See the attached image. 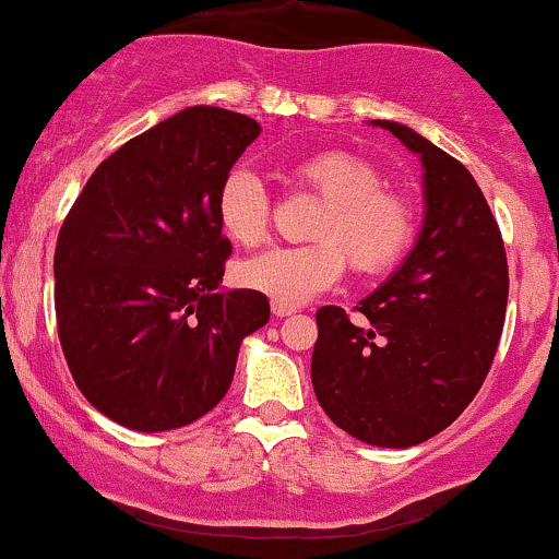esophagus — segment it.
Returning a JSON list of instances; mask_svg holds the SVG:
<instances>
[{
	"mask_svg": "<svg viewBox=\"0 0 559 559\" xmlns=\"http://www.w3.org/2000/svg\"><path fill=\"white\" fill-rule=\"evenodd\" d=\"M272 314L274 317H290V314H296V306H290V304H280V301H272Z\"/></svg>",
	"mask_w": 559,
	"mask_h": 559,
	"instance_id": "34e87169",
	"label": "esophagus"
}]
</instances>
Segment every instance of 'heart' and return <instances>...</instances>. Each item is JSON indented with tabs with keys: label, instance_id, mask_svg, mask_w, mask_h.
Returning a JSON list of instances; mask_svg holds the SVG:
<instances>
[{
	"label": "heart",
	"instance_id": "1",
	"mask_svg": "<svg viewBox=\"0 0 559 559\" xmlns=\"http://www.w3.org/2000/svg\"><path fill=\"white\" fill-rule=\"evenodd\" d=\"M293 181L314 191L325 210L304 248H269L239 263L237 280L272 301L298 306L328 290L349 263L354 274L386 272L411 248L416 215L397 191L383 189L381 173L349 152L311 154L290 167ZM221 229L237 245H258L269 229V197L261 178L234 167L215 197Z\"/></svg>",
	"mask_w": 559,
	"mask_h": 559
}]
</instances>
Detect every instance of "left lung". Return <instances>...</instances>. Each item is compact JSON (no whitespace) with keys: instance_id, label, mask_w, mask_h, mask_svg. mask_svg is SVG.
<instances>
[{"instance_id":"8db88e82","label":"left lung","mask_w":559,"mask_h":559,"mask_svg":"<svg viewBox=\"0 0 559 559\" xmlns=\"http://www.w3.org/2000/svg\"><path fill=\"white\" fill-rule=\"evenodd\" d=\"M370 124L421 159L424 224L392 277L354 306V320L341 306L317 311L311 383L352 437L411 448L453 424L488 376L507 317V253L459 159L407 124Z\"/></svg>"}]
</instances>
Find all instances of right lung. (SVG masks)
Segmentation results:
<instances>
[{
    "instance_id": "add662e5",
    "label": "right lung",
    "mask_w": 559,
    "mask_h": 559,
    "mask_svg": "<svg viewBox=\"0 0 559 559\" xmlns=\"http://www.w3.org/2000/svg\"><path fill=\"white\" fill-rule=\"evenodd\" d=\"M261 124L189 106L100 162L56 245L58 335L95 411L167 431L229 392L239 344L269 322L255 290H224L231 242L215 215L221 181Z\"/></svg>"
}]
</instances>
